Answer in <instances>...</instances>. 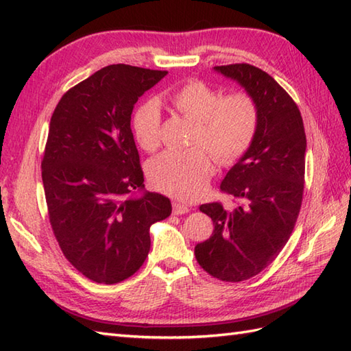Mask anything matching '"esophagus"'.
Returning a JSON list of instances; mask_svg holds the SVG:
<instances>
[{"label":"esophagus","mask_w":351,"mask_h":351,"mask_svg":"<svg viewBox=\"0 0 351 351\" xmlns=\"http://www.w3.org/2000/svg\"><path fill=\"white\" fill-rule=\"evenodd\" d=\"M189 211H190V208L187 205H184L181 202H173V214L182 215V214H187Z\"/></svg>","instance_id":"obj_1"}]
</instances>
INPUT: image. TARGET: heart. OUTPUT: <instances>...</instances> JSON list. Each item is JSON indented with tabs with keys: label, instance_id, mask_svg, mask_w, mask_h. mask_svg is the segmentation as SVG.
I'll use <instances>...</instances> for the list:
<instances>
[{
	"label": "heart",
	"instance_id": "b5f03b06",
	"mask_svg": "<svg viewBox=\"0 0 351 351\" xmlns=\"http://www.w3.org/2000/svg\"><path fill=\"white\" fill-rule=\"evenodd\" d=\"M170 104L178 113L195 122L187 152H164L147 167L149 180L156 189L180 199L202 195L215 171L232 166L249 151L255 140L259 111L249 93H223L204 81L193 80L171 92ZM132 134L137 145L154 152L161 141V110L158 102H141L132 113ZM213 154L211 156L209 152Z\"/></svg>",
	"mask_w": 351,
	"mask_h": 351
}]
</instances>
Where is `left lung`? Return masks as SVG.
Segmentation results:
<instances>
[{"instance_id": "left-lung-1", "label": "left lung", "mask_w": 351, "mask_h": 351, "mask_svg": "<svg viewBox=\"0 0 351 351\" xmlns=\"http://www.w3.org/2000/svg\"><path fill=\"white\" fill-rule=\"evenodd\" d=\"M237 81L259 111L255 140L230 169L220 190L238 200L200 205L214 223L213 235L195 247L199 265L226 282L250 279L270 265L299 217L304 187L306 134L299 107L267 72L247 63L215 66Z\"/></svg>"}]
</instances>
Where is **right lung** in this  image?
Here are the masks:
<instances>
[{
  "label": "right lung",
  "mask_w": 351,
  "mask_h": 351,
  "mask_svg": "<svg viewBox=\"0 0 351 351\" xmlns=\"http://www.w3.org/2000/svg\"><path fill=\"white\" fill-rule=\"evenodd\" d=\"M166 75L111 64L69 88L52 113L42 160L49 221L66 259L93 282L136 273L149 229L171 213L169 197L143 190L131 131L134 104Z\"/></svg>",
  "instance_id": "obj_1"
}]
</instances>
